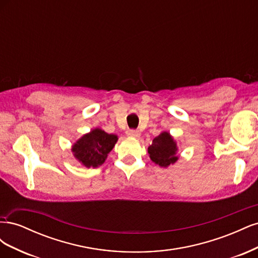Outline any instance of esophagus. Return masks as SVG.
<instances>
[{
    "mask_svg": "<svg viewBox=\"0 0 258 258\" xmlns=\"http://www.w3.org/2000/svg\"><path fill=\"white\" fill-rule=\"evenodd\" d=\"M127 136L128 137H132V138H140V136H141V132H140L139 130H127Z\"/></svg>",
    "mask_w": 258,
    "mask_h": 258,
    "instance_id": "esophagus-1",
    "label": "esophagus"
}]
</instances>
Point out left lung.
Segmentation results:
<instances>
[{"label": "left lung", "mask_w": 258, "mask_h": 258, "mask_svg": "<svg viewBox=\"0 0 258 258\" xmlns=\"http://www.w3.org/2000/svg\"><path fill=\"white\" fill-rule=\"evenodd\" d=\"M151 160L161 168H168L178 159V147L174 138L168 131H163L153 140L147 148Z\"/></svg>", "instance_id": "left-lung-1"}]
</instances>
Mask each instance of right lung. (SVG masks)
<instances>
[{"label": "right lung", "instance_id": "obj_1", "mask_svg": "<svg viewBox=\"0 0 258 258\" xmlns=\"http://www.w3.org/2000/svg\"><path fill=\"white\" fill-rule=\"evenodd\" d=\"M118 137L110 135L100 128L90 130L72 145L75 159L86 168H98L105 162Z\"/></svg>", "mask_w": 258, "mask_h": 258}]
</instances>
